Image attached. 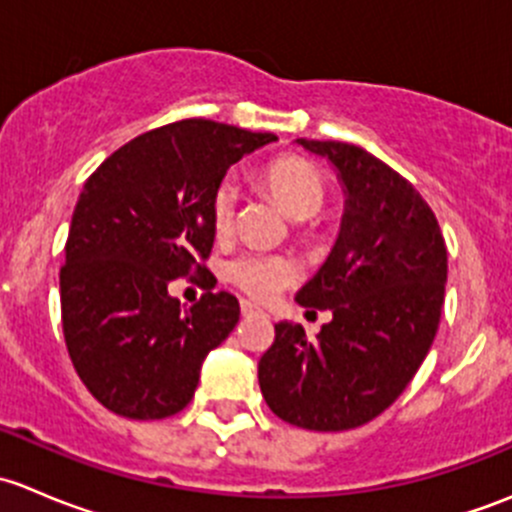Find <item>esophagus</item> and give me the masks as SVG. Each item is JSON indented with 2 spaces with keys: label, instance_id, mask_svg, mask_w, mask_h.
<instances>
[{
  "label": "esophagus",
  "instance_id": "34e87169",
  "mask_svg": "<svg viewBox=\"0 0 512 512\" xmlns=\"http://www.w3.org/2000/svg\"><path fill=\"white\" fill-rule=\"evenodd\" d=\"M240 309H242V317H250V314H257V307H255V304H250V302H242Z\"/></svg>",
  "mask_w": 512,
  "mask_h": 512
}]
</instances>
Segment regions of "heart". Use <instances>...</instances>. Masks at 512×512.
<instances>
[{
	"label": "heart",
	"mask_w": 512,
	"mask_h": 512,
	"mask_svg": "<svg viewBox=\"0 0 512 512\" xmlns=\"http://www.w3.org/2000/svg\"><path fill=\"white\" fill-rule=\"evenodd\" d=\"M260 183L294 220L312 218L324 200V178L309 160L299 156H280L260 170ZM237 208V188L230 180L215 188L210 200V223L215 235L232 230ZM227 280L255 302H270L282 287L294 280V265L275 255H240L227 265Z\"/></svg>",
	"instance_id": "heart-1"
}]
</instances>
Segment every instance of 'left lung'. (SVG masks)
Wrapping results in <instances>:
<instances>
[{
	"label": "left lung",
	"instance_id": "obj_1",
	"mask_svg": "<svg viewBox=\"0 0 512 512\" xmlns=\"http://www.w3.org/2000/svg\"><path fill=\"white\" fill-rule=\"evenodd\" d=\"M297 143L332 160L347 195L337 245L297 292L302 307L332 309V322L314 342L302 324H275L257 379L282 421L347 431L389 409L426 359L441 322L446 242L421 193L384 160L342 141Z\"/></svg>",
	"mask_w": 512,
	"mask_h": 512
}]
</instances>
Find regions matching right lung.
<instances>
[{
  "label": "right lung",
  "mask_w": 512,
  "mask_h": 512,
  "mask_svg": "<svg viewBox=\"0 0 512 512\" xmlns=\"http://www.w3.org/2000/svg\"><path fill=\"white\" fill-rule=\"evenodd\" d=\"M272 141L188 118L128 141L84 183L59 272L61 324L76 374L113 414L156 421L183 411L203 359L235 329L230 292H205L185 309L168 285L190 277L213 289L210 200L232 163Z\"/></svg>",
  "instance_id": "1"
}]
</instances>
